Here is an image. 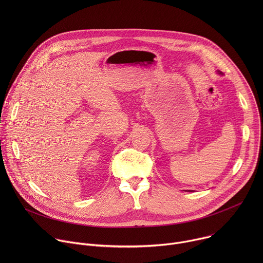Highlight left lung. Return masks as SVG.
<instances>
[{
  "label": "left lung",
  "mask_w": 263,
  "mask_h": 263,
  "mask_svg": "<svg viewBox=\"0 0 263 263\" xmlns=\"http://www.w3.org/2000/svg\"><path fill=\"white\" fill-rule=\"evenodd\" d=\"M219 73H221V72H219Z\"/></svg>",
  "instance_id": "8db88e82"
}]
</instances>
